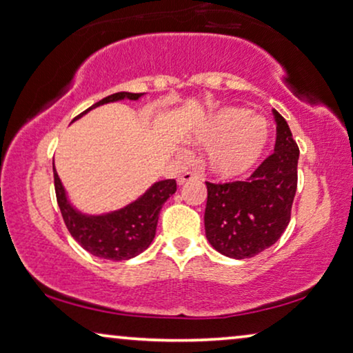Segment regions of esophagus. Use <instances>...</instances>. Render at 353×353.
Wrapping results in <instances>:
<instances>
[{"mask_svg":"<svg viewBox=\"0 0 353 353\" xmlns=\"http://www.w3.org/2000/svg\"><path fill=\"white\" fill-rule=\"evenodd\" d=\"M195 179H199V176H196V174H194V172H184V174H182V176H179V179H177V184L184 185L185 182H190V181H195Z\"/></svg>","mask_w":353,"mask_h":353,"instance_id":"1","label":"esophagus"}]
</instances>
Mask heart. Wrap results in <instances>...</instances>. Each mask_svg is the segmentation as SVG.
<instances>
[{
  "label": "heart",
  "instance_id": "obj_1",
  "mask_svg": "<svg viewBox=\"0 0 353 353\" xmlns=\"http://www.w3.org/2000/svg\"><path fill=\"white\" fill-rule=\"evenodd\" d=\"M270 125L247 108L229 106L206 117L192 130L189 140L199 148H211L208 169L224 181L243 177L260 163L270 143Z\"/></svg>",
  "mask_w": 353,
  "mask_h": 353
}]
</instances>
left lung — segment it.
I'll use <instances>...</instances> for the list:
<instances>
[{"label": "left lung", "instance_id": "8db88e82", "mask_svg": "<svg viewBox=\"0 0 353 353\" xmlns=\"http://www.w3.org/2000/svg\"><path fill=\"white\" fill-rule=\"evenodd\" d=\"M274 153L247 181L206 182V239L214 250L236 260L252 258L278 242L290 221L297 190L299 147L288 122L272 110Z\"/></svg>", "mask_w": 353, "mask_h": 353}]
</instances>
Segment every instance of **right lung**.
I'll return each mask as SVG.
<instances>
[{"instance_id": "1", "label": "right lung", "mask_w": 353, "mask_h": 353, "mask_svg": "<svg viewBox=\"0 0 353 353\" xmlns=\"http://www.w3.org/2000/svg\"><path fill=\"white\" fill-rule=\"evenodd\" d=\"M143 93L117 92L103 98L95 105L79 114L75 119L87 114L93 108L106 105V103L119 100H139ZM74 119V121H75ZM54 174V190L58 200L61 214L65 223V228L81 247L90 252L92 255L105 260L122 261L137 256L139 253L147 250L153 242L157 234L158 216L164 201L171 196L177 189L174 179L154 182L142 196L129 203L124 208L111 211L106 214H83L75 210L68 200L65 190L53 166Z\"/></svg>"}]
</instances>
